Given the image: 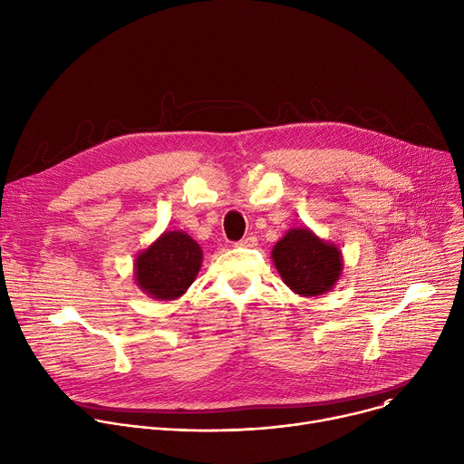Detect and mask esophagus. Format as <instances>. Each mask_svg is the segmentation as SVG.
<instances>
[{
  "instance_id": "obj_1",
  "label": "esophagus",
  "mask_w": 464,
  "mask_h": 464,
  "mask_svg": "<svg viewBox=\"0 0 464 464\" xmlns=\"http://www.w3.org/2000/svg\"><path fill=\"white\" fill-rule=\"evenodd\" d=\"M237 246H240V247H253V246H256V237L249 235V237L242 238V240H240Z\"/></svg>"
}]
</instances>
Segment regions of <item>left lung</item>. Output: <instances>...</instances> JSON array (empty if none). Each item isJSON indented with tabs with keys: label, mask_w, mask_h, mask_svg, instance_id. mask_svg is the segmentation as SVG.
<instances>
[{
	"label": "left lung",
	"mask_w": 464,
	"mask_h": 464,
	"mask_svg": "<svg viewBox=\"0 0 464 464\" xmlns=\"http://www.w3.org/2000/svg\"><path fill=\"white\" fill-rule=\"evenodd\" d=\"M283 283L301 297H317L334 288L343 274V255L333 242L308 227L290 229L272 249Z\"/></svg>",
	"instance_id": "8db88e82"
}]
</instances>
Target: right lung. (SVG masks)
Instances as JSON below:
<instances>
[{"instance_id":"obj_1","label":"right lung","mask_w":464,"mask_h":464,"mask_svg":"<svg viewBox=\"0 0 464 464\" xmlns=\"http://www.w3.org/2000/svg\"><path fill=\"white\" fill-rule=\"evenodd\" d=\"M200 244L185 231H165L134 262V279L141 292L158 301L181 297L202 268Z\"/></svg>"}]
</instances>
